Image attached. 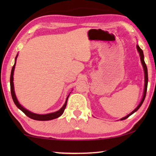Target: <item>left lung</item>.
I'll use <instances>...</instances> for the list:
<instances>
[{
  "label": "left lung",
  "mask_w": 156,
  "mask_h": 156,
  "mask_svg": "<svg viewBox=\"0 0 156 156\" xmlns=\"http://www.w3.org/2000/svg\"><path fill=\"white\" fill-rule=\"evenodd\" d=\"M137 49H138V51L139 52V54H140V60H141V62H142V65L143 66V69H144V93H143V96H142V98L141 102H140V104L138 105V106L135 109H134L133 112L131 113H129L125 117H124L122 118H121L120 120H125L126 118H129V116L133 114V113H135L136 111H138V109L140 107H141V105L143 103L144 100L145 99V97H146V94H147V84H148V72H147V65L145 64L144 62V54H143V51H142V50L140 49V47L138 46V44H137Z\"/></svg>",
  "instance_id": "8db88e82"
}]
</instances>
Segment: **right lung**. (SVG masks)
<instances>
[{
    "label": "right lung",
    "instance_id": "add662e5",
    "mask_svg": "<svg viewBox=\"0 0 156 156\" xmlns=\"http://www.w3.org/2000/svg\"><path fill=\"white\" fill-rule=\"evenodd\" d=\"M18 57V54L16 55V57L15 58V63L12 69V72H11V76H10V89H11V94H12V99L14 100V102L15 105H16V107L18 108V109H20L22 112L25 113V114L28 116L29 118H31L33 120H40V121H45V120H53L55 119V118H57L60 117L61 115L64 111L65 109V107L67 106V100L69 96V94L67 96V99H66L65 103L64 105L62 107L61 109H60L58 111H57L56 112L54 113H47V114H44V115H41V114H36V113H34L30 112L27 109H25L23 106H21L20 105L19 102H18V100L16 98V96L15 94V91H14V83H13V80H14V69H15V65H16V58Z\"/></svg>",
    "mask_w": 156,
    "mask_h": 156
}]
</instances>
